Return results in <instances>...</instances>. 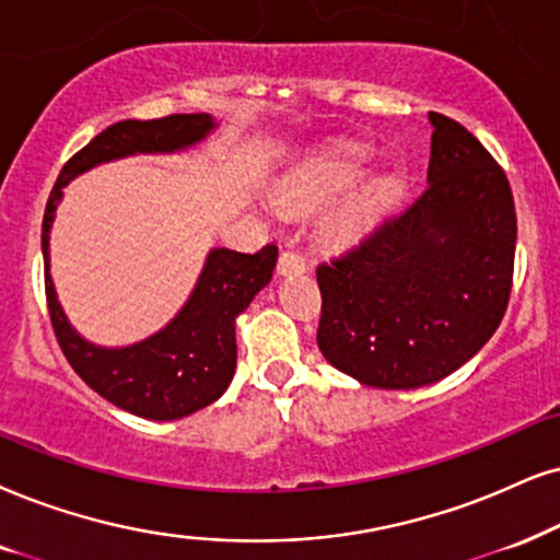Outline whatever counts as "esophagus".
<instances>
[{"mask_svg": "<svg viewBox=\"0 0 560 560\" xmlns=\"http://www.w3.org/2000/svg\"><path fill=\"white\" fill-rule=\"evenodd\" d=\"M276 271H279V276L304 273V271H307V264H304V258L300 256V253H294V250H287V253H281V258H279V266H276Z\"/></svg>", "mask_w": 560, "mask_h": 560, "instance_id": "obj_1", "label": "esophagus"}]
</instances>
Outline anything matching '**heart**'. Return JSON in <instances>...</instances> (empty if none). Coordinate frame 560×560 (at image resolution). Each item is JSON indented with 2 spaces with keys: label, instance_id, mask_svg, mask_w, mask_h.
Segmentation results:
<instances>
[{
  "label": "heart",
  "instance_id": "b5f03b06",
  "mask_svg": "<svg viewBox=\"0 0 560 560\" xmlns=\"http://www.w3.org/2000/svg\"><path fill=\"white\" fill-rule=\"evenodd\" d=\"M372 158L374 152L359 144H338L317 152L276 183L273 207L289 217L315 214V211L330 207L338 196L357 186L370 170ZM398 188L400 178L387 175V178L374 183L366 194L346 203L328 222L330 240H336V243L362 240L372 230L380 211L398 194Z\"/></svg>",
  "mask_w": 560,
  "mask_h": 560
}]
</instances>
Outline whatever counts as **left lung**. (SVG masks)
Here are the masks:
<instances>
[{
  "instance_id": "obj_1",
  "label": "left lung",
  "mask_w": 560,
  "mask_h": 560,
  "mask_svg": "<svg viewBox=\"0 0 560 560\" xmlns=\"http://www.w3.org/2000/svg\"><path fill=\"white\" fill-rule=\"evenodd\" d=\"M423 194L346 256L317 266L323 357L382 390H410L470 362L512 292L516 214L504 170L442 113Z\"/></svg>"
}]
</instances>
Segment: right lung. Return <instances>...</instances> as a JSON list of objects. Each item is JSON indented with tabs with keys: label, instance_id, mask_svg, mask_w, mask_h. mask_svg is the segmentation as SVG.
<instances>
[{
	"label": "right lung",
	"instance_id": "right-lung-1",
	"mask_svg": "<svg viewBox=\"0 0 560 560\" xmlns=\"http://www.w3.org/2000/svg\"><path fill=\"white\" fill-rule=\"evenodd\" d=\"M217 129L209 113H175L154 121H118L97 133L61 170L48 196L44 232L48 315L63 357L97 395L113 406L152 421H173L222 398L235 377V320L260 289L271 281L279 247L258 253L228 247L209 250L194 292L165 328L144 341L105 349L90 343L63 315L51 279V228L63 186L88 170L131 154H173L198 144Z\"/></svg>",
	"mask_w": 560,
	"mask_h": 560
}]
</instances>
